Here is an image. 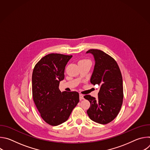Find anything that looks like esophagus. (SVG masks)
<instances>
[{
	"label": "esophagus",
	"instance_id": "obj_1",
	"mask_svg": "<svg viewBox=\"0 0 150 150\" xmlns=\"http://www.w3.org/2000/svg\"><path fill=\"white\" fill-rule=\"evenodd\" d=\"M84 99V96L83 94H79V100H83Z\"/></svg>",
	"mask_w": 150,
	"mask_h": 150
}]
</instances>
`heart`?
<instances>
[{"label": "heart", "mask_w": 150, "mask_h": 150, "mask_svg": "<svg viewBox=\"0 0 150 150\" xmlns=\"http://www.w3.org/2000/svg\"><path fill=\"white\" fill-rule=\"evenodd\" d=\"M88 61H90V60L88 59H83L80 60L78 63H79V62H88Z\"/></svg>", "instance_id": "obj_1"}]
</instances>
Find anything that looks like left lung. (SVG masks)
Instances as JSON below:
<instances>
[{
  "instance_id": "1",
  "label": "left lung",
  "mask_w": 150,
  "mask_h": 150,
  "mask_svg": "<svg viewBox=\"0 0 150 150\" xmlns=\"http://www.w3.org/2000/svg\"><path fill=\"white\" fill-rule=\"evenodd\" d=\"M93 54L95 66L90 82L98 84L100 90L96 98L90 95L84 98L90 103L87 113L93 121L107 124L119 114L123 103V79L116 61L110 55L98 49H90L87 53Z\"/></svg>"
}]
</instances>
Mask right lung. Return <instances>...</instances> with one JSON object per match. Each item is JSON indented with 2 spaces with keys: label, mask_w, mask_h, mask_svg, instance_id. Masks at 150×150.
Segmentation results:
<instances>
[{
  "label": "right lung",
  "mask_w": 150,
  "mask_h": 150,
  "mask_svg": "<svg viewBox=\"0 0 150 150\" xmlns=\"http://www.w3.org/2000/svg\"><path fill=\"white\" fill-rule=\"evenodd\" d=\"M72 57L50 53L42 57L33 69V100L42 119L52 126L66 122L79 101L78 92L61 93L59 89L60 81L65 78V67Z\"/></svg>",
  "instance_id": "add662e5"
}]
</instances>
